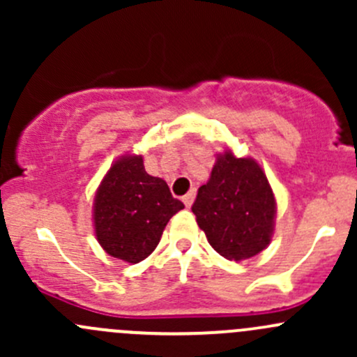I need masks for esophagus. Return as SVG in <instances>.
<instances>
[{"mask_svg":"<svg viewBox=\"0 0 357 357\" xmlns=\"http://www.w3.org/2000/svg\"><path fill=\"white\" fill-rule=\"evenodd\" d=\"M193 200H195V190H192V192H190V193H186V195L183 197V202H185V205H186V207H192Z\"/></svg>","mask_w":357,"mask_h":357,"instance_id":"1","label":"esophagus"}]
</instances>
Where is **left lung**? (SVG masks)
I'll list each match as a JSON object with an SVG mask.
<instances>
[{
  "mask_svg": "<svg viewBox=\"0 0 357 357\" xmlns=\"http://www.w3.org/2000/svg\"><path fill=\"white\" fill-rule=\"evenodd\" d=\"M192 211L212 248L229 261L254 257L271 242L275 195L252 158L219 155Z\"/></svg>",
  "mask_w": 357,
  "mask_h": 357,
  "instance_id": "8db88e82",
  "label": "left lung"
}]
</instances>
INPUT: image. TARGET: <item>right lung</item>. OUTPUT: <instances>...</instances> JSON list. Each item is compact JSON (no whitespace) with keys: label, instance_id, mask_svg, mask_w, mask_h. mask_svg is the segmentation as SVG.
<instances>
[{"label":"right lung","instance_id":"obj_1","mask_svg":"<svg viewBox=\"0 0 357 357\" xmlns=\"http://www.w3.org/2000/svg\"><path fill=\"white\" fill-rule=\"evenodd\" d=\"M183 207L164 179L145 171L142 157H122L96 192V238L112 257L136 264L155 250L169 219Z\"/></svg>","mask_w":357,"mask_h":357}]
</instances>
